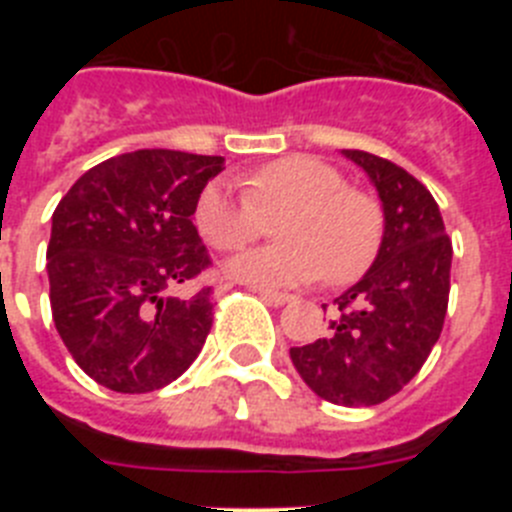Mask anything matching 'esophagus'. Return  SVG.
Wrapping results in <instances>:
<instances>
[{
	"label": "esophagus",
	"instance_id": "obj_1",
	"mask_svg": "<svg viewBox=\"0 0 512 512\" xmlns=\"http://www.w3.org/2000/svg\"><path fill=\"white\" fill-rule=\"evenodd\" d=\"M256 292H259L261 297H264L266 302H271V305H277V307H282V305H289V302H295L297 297L295 295H287V292H274V289H256Z\"/></svg>",
	"mask_w": 512,
	"mask_h": 512
}]
</instances>
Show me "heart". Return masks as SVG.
Wrapping results in <instances>:
<instances>
[{
	"label": "heart",
	"mask_w": 512,
	"mask_h": 512,
	"mask_svg": "<svg viewBox=\"0 0 512 512\" xmlns=\"http://www.w3.org/2000/svg\"><path fill=\"white\" fill-rule=\"evenodd\" d=\"M243 192L210 182L194 202V225L217 251H238L261 215L287 210L274 235L284 243L235 256L228 274L256 287H295L323 277L354 282L377 259L384 212L372 194L346 187L341 171L312 156H284L241 179Z\"/></svg>",
	"instance_id": "1"
}]
</instances>
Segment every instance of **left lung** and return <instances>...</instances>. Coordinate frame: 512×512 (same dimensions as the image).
Wrapping results in <instances>:
<instances>
[{"label":"left lung","instance_id":"obj_1","mask_svg":"<svg viewBox=\"0 0 512 512\" xmlns=\"http://www.w3.org/2000/svg\"><path fill=\"white\" fill-rule=\"evenodd\" d=\"M343 156L377 187L382 248L372 269L333 300L328 333L289 348V356L318 397L369 408L397 395L436 346L449 307L454 248L433 194L413 174L374 153Z\"/></svg>","mask_w":512,"mask_h":512}]
</instances>
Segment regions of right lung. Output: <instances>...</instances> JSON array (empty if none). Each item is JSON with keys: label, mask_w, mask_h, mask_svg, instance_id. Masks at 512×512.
Here are the masks:
<instances>
[{"label": "right lung", "mask_w": 512, "mask_h": 512, "mask_svg": "<svg viewBox=\"0 0 512 512\" xmlns=\"http://www.w3.org/2000/svg\"><path fill=\"white\" fill-rule=\"evenodd\" d=\"M223 156L143 148L76 179L53 212L48 243L58 336L97 384L122 395L182 377L212 328V287L171 289L210 269L194 202Z\"/></svg>", "instance_id": "obj_1"}]
</instances>
